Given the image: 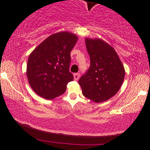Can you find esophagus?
Returning a JSON list of instances; mask_svg holds the SVG:
<instances>
[{"label": "esophagus", "mask_w": 150, "mask_h": 150, "mask_svg": "<svg viewBox=\"0 0 150 150\" xmlns=\"http://www.w3.org/2000/svg\"><path fill=\"white\" fill-rule=\"evenodd\" d=\"M79 77H80L79 73H76L74 74V79L75 81H78V80L79 79Z\"/></svg>", "instance_id": "34e87169"}]
</instances>
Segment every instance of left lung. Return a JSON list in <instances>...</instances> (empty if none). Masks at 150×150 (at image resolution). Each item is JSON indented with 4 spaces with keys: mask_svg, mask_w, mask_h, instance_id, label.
I'll return each instance as SVG.
<instances>
[{
    "mask_svg": "<svg viewBox=\"0 0 150 150\" xmlns=\"http://www.w3.org/2000/svg\"><path fill=\"white\" fill-rule=\"evenodd\" d=\"M85 44L91 65L79 83L85 97L96 103L106 101L124 82V65L115 49L102 39L86 38Z\"/></svg>",
    "mask_w": 150,
    "mask_h": 150,
    "instance_id": "8db88e82",
    "label": "left lung"
}]
</instances>
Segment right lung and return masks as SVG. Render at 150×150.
<instances>
[{
  "instance_id": "1",
  "label": "right lung",
  "mask_w": 150,
  "mask_h": 150,
  "mask_svg": "<svg viewBox=\"0 0 150 150\" xmlns=\"http://www.w3.org/2000/svg\"><path fill=\"white\" fill-rule=\"evenodd\" d=\"M78 41L75 34L67 31L51 35L30 53L26 76L32 89L40 97L52 100L62 95L72 81L69 72L70 52Z\"/></svg>"
}]
</instances>
